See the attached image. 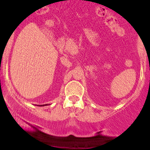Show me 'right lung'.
Returning <instances> with one entry per match:
<instances>
[{
    "label": "right lung",
    "mask_w": 150,
    "mask_h": 150,
    "mask_svg": "<svg viewBox=\"0 0 150 150\" xmlns=\"http://www.w3.org/2000/svg\"><path fill=\"white\" fill-rule=\"evenodd\" d=\"M46 105H47V104H44V105H41V106H46ZM37 106H38V105H37Z\"/></svg>",
    "instance_id": "right-lung-1"
}]
</instances>
